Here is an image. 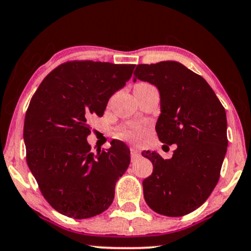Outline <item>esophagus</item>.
Wrapping results in <instances>:
<instances>
[{"label":"esophagus","instance_id":"obj_1","mask_svg":"<svg viewBox=\"0 0 251 251\" xmlns=\"http://www.w3.org/2000/svg\"><path fill=\"white\" fill-rule=\"evenodd\" d=\"M139 156H140V151H139L138 148L132 147L131 148V157H132V160H134V158L139 157Z\"/></svg>","mask_w":251,"mask_h":251}]
</instances>
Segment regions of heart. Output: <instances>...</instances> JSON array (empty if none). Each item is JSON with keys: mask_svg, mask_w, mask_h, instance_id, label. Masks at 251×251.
Listing matches in <instances>:
<instances>
[{"mask_svg": "<svg viewBox=\"0 0 251 251\" xmlns=\"http://www.w3.org/2000/svg\"><path fill=\"white\" fill-rule=\"evenodd\" d=\"M120 136L125 139H129V140H135V139L141 138L144 134V128L140 126H132L129 128H125L120 131Z\"/></svg>", "mask_w": 251, "mask_h": 251, "instance_id": "b5f03b06", "label": "heart"}]
</instances>
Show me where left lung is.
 Masks as SVG:
<instances>
[{
	"instance_id": "obj_1",
	"label": "left lung",
	"mask_w": 251,
	"mask_h": 251,
	"mask_svg": "<svg viewBox=\"0 0 251 251\" xmlns=\"http://www.w3.org/2000/svg\"><path fill=\"white\" fill-rule=\"evenodd\" d=\"M136 80L157 88L161 113L155 129L161 142L177 146L169 160L157 151L142 153L154 167L142 182L145 201L166 217L191 213L220 177L228 146L226 111L207 82L180 62L138 65Z\"/></svg>"
}]
</instances>
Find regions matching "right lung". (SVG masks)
I'll return each instance as SVG.
<instances>
[{"mask_svg": "<svg viewBox=\"0 0 251 251\" xmlns=\"http://www.w3.org/2000/svg\"><path fill=\"white\" fill-rule=\"evenodd\" d=\"M135 65L71 61L44 78L25 115L26 161L44 198L54 210L87 219L107 210L117 180L129 166V149L111 141L91 153L89 120L102 117L110 97L124 88Z\"/></svg>", "mask_w": 251, "mask_h": 251, "instance_id": "obj_1", "label": "right lung"}]
</instances>
